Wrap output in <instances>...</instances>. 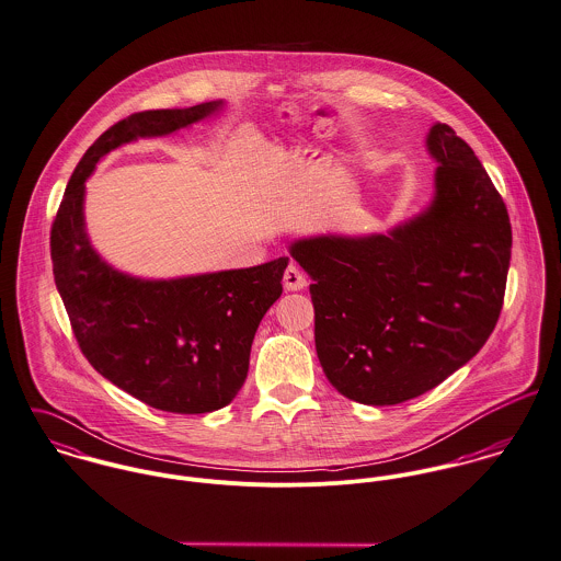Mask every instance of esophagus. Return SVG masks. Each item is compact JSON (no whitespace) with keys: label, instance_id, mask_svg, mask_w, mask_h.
I'll return each instance as SVG.
<instances>
[{"label":"esophagus","instance_id":"34e87169","mask_svg":"<svg viewBox=\"0 0 561 561\" xmlns=\"http://www.w3.org/2000/svg\"><path fill=\"white\" fill-rule=\"evenodd\" d=\"M308 286V275L304 273V268L295 262L288 264V268L284 271V288L286 290H304Z\"/></svg>","mask_w":561,"mask_h":561}]
</instances>
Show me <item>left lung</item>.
I'll use <instances>...</instances> for the list:
<instances>
[{
    "label": "left lung",
    "instance_id": "obj_1",
    "mask_svg": "<svg viewBox=\"0 0 561 561\" xmlns=\"http://www.w3.org/2000/svg\"><path fill=\"white\" fill-rule=\"evenodd\" d=\"M435 197L387 234L311 237L290 253L311 277L313 340L329 382L387 407L462 368L497 324L512 228L471 146L436 123Z\"/></svg>",
    "mask_w": 561,
    "mask_h": 561
}]
</instances>
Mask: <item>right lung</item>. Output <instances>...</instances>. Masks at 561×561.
Listing matches in <instances>:
<instances>
[{
    "instance_id": "1",
    "label": "right lung",
    "mask_w": 561,
    "mask_h": 561,
    "mask_svg": "<svg viewBox=\"0 0 561 561\" xmlns=\"http://www.w3.org/2000/svg\"><path fill=\"white\" fill-rule=\"evenodd\" d=\"M221 105L139 112L110 126L77 163L51 226L54 277L81 353L116 387L168 413H210L234 400L288 257L179 279L130 277L88 241L85 181L114 148L199 123Z\"/></svg>"
}]
</instances>
